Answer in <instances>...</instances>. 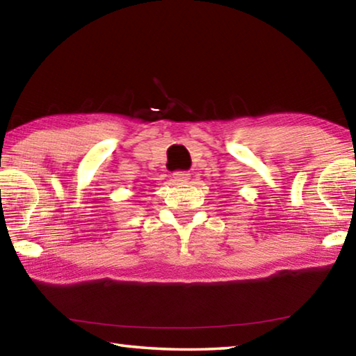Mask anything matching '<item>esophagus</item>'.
Masks as SVG:
<instances>
[{
	"label": "esophagus",
	"instance_id": "obj_1",
	"mask_svg": "<svg viewBox=\"0 0 356 356\" xmlns=\"http://www.w3.org/2000/svg\"><path fill=\"white\" fill-rule=\"evenodd\" d=\"M172 177H174V180H176V182H179V184H185V182H188L190 174H188V172H185V171H176V172L172 174Z\"/></svg>",
	"mask_w": 356,
	"mask_h": 356
}]
</instances>
